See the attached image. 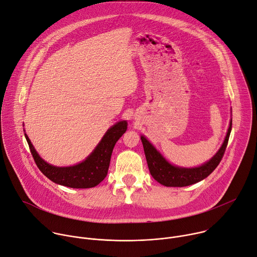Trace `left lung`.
Instances as JSON below:
<instances>
[{
  "label": "left lung",
  "mask_w": 257,
  "mask_h": 257,
  "mask_svg": "<svg viewBox=\"0 0 257 257\" xmlns=\"http://www.w3.org/2000/svg\"><path fill=\"white\" fill-rule=\"evenodd\" d=\"M231 130L232 120L230 122L225 141L223 142L221 149L218 150V152L208 162L196 168H181L171 165L148 139L144 136H141L140 138L143 144L146 162H148V166L152 176L155 180L161 183L162 185L167 187L189 186L205 179L214 171V169L218 166L219 162L222 161L228 145Z\"/></svg>",
  "instance_id": "left-lung-1"
}]
</instances>
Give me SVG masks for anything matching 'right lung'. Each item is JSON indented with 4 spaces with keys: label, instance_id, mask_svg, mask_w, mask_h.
Masks as SVG:
<instances>
[{
    "label": "right lung",
    "instance_id": "1",
    "mask_svg": "<svg viewBox=\"0 0 257 257\" xmlns=\"http://www.w3.org/2000/svg\"><path fill=\"white\" fill-rule=\"evenodd\" d=\"M126 130L127 122H118L105 132L85 161L71 167H56L45 162L34 150L28 136L24 135L36 166L51 181L70 188H91L105 178L114 146Z\"/></svg>",
    "mask_w": 257,
    "mask_h": 257
}]
</instances>
